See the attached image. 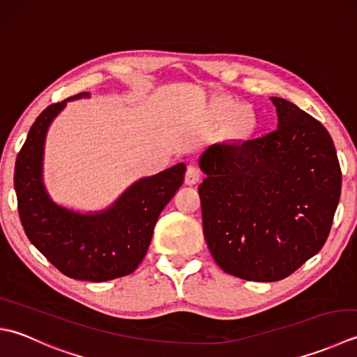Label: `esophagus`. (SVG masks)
<instances>
[{"instance_id": "1", "label": "esophagus", "mask_w": 357, "mask_h": 357, "mask_svg": "<svg viewBox=\"0 0 357 357\" xmlns=\"http://www.w3.org/2000/svg\"><path fill=\"white\" fill-rule=\"evenodd\" d=\"M199 179H201V172H199L198 167L188 165L187 170H185V176H184L185 184L187 185H193V184H197Z\"/></svg>"}]
</instances>
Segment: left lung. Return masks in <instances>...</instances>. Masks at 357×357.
<instances>
[{
    "label": "left lung",
    "instance_id": "left-lung-1",
    "mask_svg": "<svg viewBox=\"0 0 357 357\" xmlns=\"http://www.w3.org/2000/svg\"><path fill=\"white\" fill-rule=\"evenodd\" d=\"M278 127L201 156L202 232L218 266L249 282H277L316 255L330 235L342 172L322 123L271 97Z\"/></svg>",
    "mask_w": 357,
    "mask_h": 357
}]
</instances>
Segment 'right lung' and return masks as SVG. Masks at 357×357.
Segmentation results:
<instances>
[{"label":"right lung","instance_id":"right-lung-1","mask_svg":"<svg viewBox=\"0 0 357 357\" xmlns=\"http://www.w3.org/2000/svg\"><path fill=\"white\" fill-rule=\"evenodd\" d=\"M49 105L27 132L15 162L18 215L27 238L61 274L75 280L108 282L131 274L146 254L153 229L174 192L185 165L178 164L132 184L116 204L99 215H80L49 199L41 183V158L49 123L68 100Z\"/></svg>","mask_w":357,"mask_h":357}]
</instances>
